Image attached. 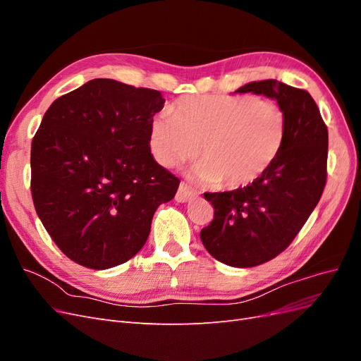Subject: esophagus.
Here are the masks:
<instances>
[{"instance_id":"esophagus-1","label":"esophagus","mask_w":361,"mask_h":361,"mask_svg":"<svg viewBox=\"0 0 361 361\" xmlns=\"http://www.w3.org/2000/svg\"><path fill=\"white\" fill-rule=\"evenodd\" d=\"M197 195H199V192L191 190L187 183H180L178 188V192H176V197L174 199H176V202H179V203H185V202L192 200L194 197H197Z\"/></svg>"}]
</instances>
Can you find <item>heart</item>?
Here are the masks:
<instances>
[{"instance_id": "b5f03b06", "label": "heart", "mask_w": 361, "mask_h": 361, "mask_svg": "<svg viewBox=\"0 0 361 361\" xmlns=\"http://www.w3.org/2000/svg\"><path fill=\"white\" fill-rule=\"evenodd\" d=\"M171 112L154 116L149 150L162 167L200 159L190 176L223 190L256 182L274 166L286 140V114L268 99L250 94H192L178 99Z\"/></svg>"}]
</instances>
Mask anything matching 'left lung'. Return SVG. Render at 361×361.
Instances as JSON below:
<instances>
[{"instance_id": "8db88e82", "label": "left lung", "mask_w": 361, "mask_h": 361, "mask_svg": "<svg viewBox=\"0 0 361 361\" xmlns=\"http://www.w3.org/2000/svg\"><path fill=\"white\" fill-rule=\"evenodd\" d=\"M235 93L264 94L285 110L281 154L256 182L227 192H204L214 206L202 228L204 248L216 260L251 268L274 259L301 231L326 180L329 130L313 97L277 80L248 82Z\"/></svg>"}]
</instances>
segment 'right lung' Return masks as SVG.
I'll list each match as a JSON object with an SVG mask.
<instances>
[{"label":"right lung","instance_id":"1","mask_svg":"<svg viewBox=\"0 0 361 361\" xmlns=\"http://www.w3.org/2000/svg\"><path fill=\"white\" fill-rule=\"evenodd\" d=\"M158 90L97 78L54 101L31 143V195L52 241L85 268L108 269L147 241L179 179L149 150Z\"/></svg>","mask_w":361,"mask_h":361}]
</instances>
